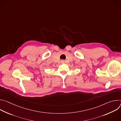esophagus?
<instances>
[{"label": "esophagus", "mask_w": 121, "mask_h": 121, "mask_svg": "<svg viewBox=\"0 0 121 121\" xmlns=\"http://www.w3.org/2000/svg\"><path fill=\"white\" fill-rule=\"evenodd\" d=\"M62 62H63V61H62Z\"/></svg>", "instance_id": "esophagus-1"}]
</instances>
